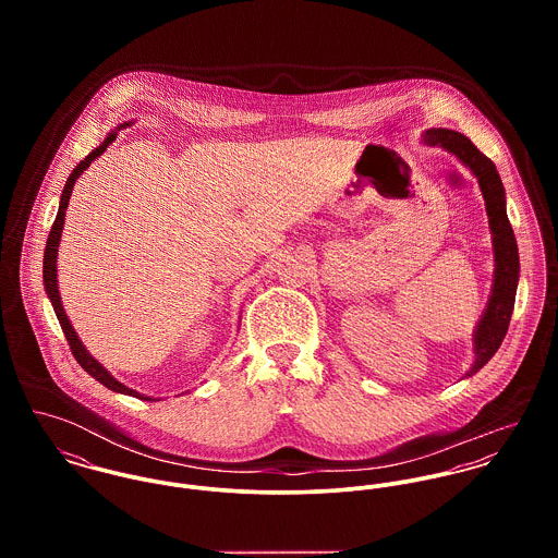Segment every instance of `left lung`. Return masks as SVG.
Masks as SVG:
<instances>
[{"mask_svg":"<svg viewBox=\"0 0 558 558\" xmlns=\"http://www.w3.org/2000/svg\"><path fill=\"white\" fill-rule=\"evenodd\" d=\"M423 142L427 146H440L447 153L456 155L460 162H464L475 173L478 189L485 199L487 219H489L492 248H494V281H492V294H489L487 307L478 319L475 337H473L475 363L466 372V376H473L496 354V350L500 348L507 335L509 319L513 314V303H515L518 279H520L518 242L513 236L511 223L507 219L505 186L500 182L496 165L483 153H478L477 146L469 137L449 129H429L423 133Z\"/></svg>","mask_w":558,"mask_h":558,"instance_id":"1","label":"left lung"}]
</instances>
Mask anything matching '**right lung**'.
Segmentation results:
<instances>
[{
    "mask_svg": "<svg viewBox=\"0 0 558 558\" xmlns=\"http://www.w3.org/2000/svg\"><path fill=\"white\" fill-rule=\"evenodd\" d=\"M124 126H126V124H124ZM120 129H122V126H118V131H120ZM118 131H111V133L105 137V142H102L98 148H94L85 159L81 160L80 165L73 169V173L69 175L66 186H64L62 197H60L58 217H56V221H53V228H51V232H49L47 246H45L43 279H45V290H47V296H49V301H51V305H53V312H56V316L60 319V326H62V330H64V335H66V341H69V345H71V352H73V356L77 359V363H80L81 367H83L94 380H98L100 385H105L107 389H111V391H116V393H122V396H131V398H140L144 399V401H148V399L153 398H146V396H142V393H137V391H133V389H129L126 385L118 383V380L85 350V345L81 343V339L77 337V332H75L71 319H69L64 307H62V299H60V290H58V264H56V262H58V246H60V239H62L64 217H66V208H69V199H71L73 186H75V182L80 180L81 173L89 167V162L98 159V157L109 148V144L116 142Z\"/></svg>",
    "mask_w": 558,
    "mask_h": 558,
    "instance_id": "1",
    "label": "right lung"
}]
</instances>
